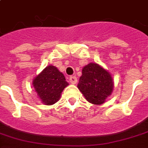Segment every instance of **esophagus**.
Here are the masks:
<instances>
[{
  "label": "esophagus",
  "mask_w": 148,
  "mask_h": 148,
  "mask_svg": "<svg viewBox=\"0 0 148 148\" xmlns=\"http://www.w3.org/2000/svg\"><path fill=\"white\" fill-rule=\"evenodd\" d=\"M69 81L72 84H75L77 82V79L76 76H71V77H70Z\"/></svg>",
  "instance_id": "esophagus-1"
}]
</instances>
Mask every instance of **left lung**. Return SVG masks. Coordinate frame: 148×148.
<instances>
[{
  "label": "left lung",
  "instance_id": "obj_1",
  "mask_svg": "<svg viewBox=\"0 0 148 148\" xmlns=\"http://www.w3.org/2000/svg\"><path fill=\"white\" fill-rule=\"evenodd\" d=\"M77 88L88 102L99 106L112 95L114 82L108 71L96 63H90L83 67Z\"/></svg>",
  "mask_w": 148,
  "mask_h": 148
}]
</instances>
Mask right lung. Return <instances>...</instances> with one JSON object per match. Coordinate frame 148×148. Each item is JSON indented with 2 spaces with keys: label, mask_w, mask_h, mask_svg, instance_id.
I'll return each mask as SVG.
<instances>
[{
  "label": "right lung",
  "mask_w": 148,
  "mask_h": 148,
  "mask_svg": "<svg viewBox=\"0 0 148 148\" xmlns=\"http://www.w3.org/2000/svg\"><path fill=\"white\" fill-rule=\"evenodd\" d=\"M64 74L57 67H45L32 81V87L44 105L51 106L59 101L62 92L68 85Z\"/></svg>",
  "instance_id": "add662e5"
}]
</instances>
